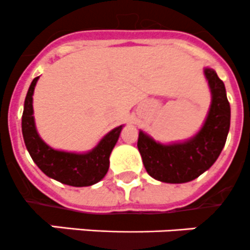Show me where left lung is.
<instances>
[{
	"mask_svg": "<svg viewBox=\"0 0 250 250\" xmlns=\"http://www.w3.org/2000/svg\"><path fill=\"white\" fill-rule=\"evenodd\" d=\"M212 103L202 129L185 143H156L144 131L139 132L137 148L151 177L166 183H185L207 171L218 159L230 125V105L224 83L217 73L205 68Z\"/></svg>",
	"mask_w": 250,
	"mask_h": 250,
	"instance_id": "8db88e82",
	"label": "left lung"
}]
</instances>
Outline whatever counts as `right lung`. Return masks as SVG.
I'll return each instance as SVG.
<instances>
[{
	"label": "right lung",
	"instance_id": "1",
	"mask_svg": "<svg viewBox=\"0 0 250 250\" xmlns=\"http://www.w3.org/2000/svg\"><path fill=\"white\" fill-rule=\"evenodd\" d=\"M38 78H34L29 85L22 115V134L32 160L48 177L64 185L85 187L99 182L109 170L110 153L118 143L123 125L105 135L100 143L86 153L65 152L49 147L41 139L34 125L32 95Z\"/></svg>",
	"mask_w": 250,
	"mask_h": 250
}]
</instances>
